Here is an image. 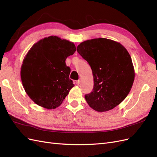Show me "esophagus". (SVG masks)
Returning a JSON list of instances; mask_svg holds the SVG:
<instances>
[{"mask_svg": "<svg viewBox=\"0 0 157 157\" xmlns=\"http://www.w3.org/2000/svg\"><path fill=\"white\" fill-rule=\"evenodd\" d=\"M80 81H81V79H79V80H77V82H76V84H80Z\"/></svg>", "mask_w": 157, "mask_h": 157, "instance_id": "esophagus-1", "label": "esophagus"}]
</instances>
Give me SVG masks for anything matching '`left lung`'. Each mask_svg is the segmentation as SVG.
<instances>
[{
	"label": "left lung",
	"instance_id": "8db88e82",
	"mask_svg": "<svg viewBox=\"0 0 157 157\" xmlns=\"http://www.w3.org/2000/svg\"><path fill=\"white\" fill-rule=\"evenodd\" d=\"M77 52L92 71L93 91L84 96L89 106L102 113L119 105L129 94L135 78L131 56L125 47L98 38L81 42Z\"/></svg>",
	"mask_w": 157,
	"mask_h": 157
}]
</instances>
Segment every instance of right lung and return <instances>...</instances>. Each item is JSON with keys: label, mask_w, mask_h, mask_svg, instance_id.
<instances>
[{"label": "right lung", "mask_w": 157, "mask_h": 157, "mask_svg": "<svg viewBox=\"0 0 157 157\" xmlns=\"http://www.w3.org/2000/svg\"><path fill=\"white\" fill-rule=\"evenodd\" d=\"M75 51L73 42L57 36L44 38L28 51L21 67V80L28 96L38 105L57 108L75 86L65 60Z\"/></svg>", "instance_id": "obj_1"}]
</instances>
